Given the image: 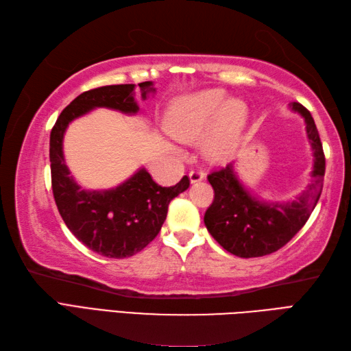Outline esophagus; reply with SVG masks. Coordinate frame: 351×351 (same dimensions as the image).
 I'll list each match as a JSON object with an SVG mask.
<instances>
[{
    "label": "esophagus",
    "mask_w": 351,
    "mask_h": 351,
    "mask_svg": "<svg viewBox=\"0 0 351 351\" xmlns=\"http://www.w3.org/2000/svg\"><path fill=\"white\" fill-rule=\"evenodd\" d=\"M204 177H206L204 171H201V169H193V171H191V173H189V180H191V183H198V182H201Z\"/></svg>",
    "instance_id": "obj_1"
}]
</instances>
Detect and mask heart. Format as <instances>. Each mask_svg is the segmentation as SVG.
<instances>
[{"label":"heart","instance_id":"1","mask_svg":"<svg viewBox=\"0 0 351 351\" xmlns=\"http://www.w3.org/2000/svg\"><path fill=\"white\" fill-rule=\"evenodd\" d=\"M247 115L246 105L237 99L227 100L221 90L202 91L186 99L174 114V130L178 136L195 139L206 134L216 121L212 150L222 153L243 128Z\"/></svg>","mask_w":351,"mask_h":351}]
</instances>
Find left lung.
Returning a JSON list of instances; mask_svg holds the SVG:
<instances>
[{"label":"left lung","mask_w":351,"mask_h":351,"mask_svg":"<svg viewBox=\"0 0 351 351\" xmlns=\"http://www.w3.org/2000/svg\"><path fill=\"white\" fill-rule=\"evenodd\" d=\"M290 108L305 119L306 135L314 152L311 173L314 180L298 199L288 202L256 199L239 180L232 163L207 176L215 198L206 210V227L225 251L241 258L269 255L287 245L306 223L322 195L326 159L320 135L305 106L293 102Z\"/></svg>","instance_id":"left-lung-1"}]
</instances>
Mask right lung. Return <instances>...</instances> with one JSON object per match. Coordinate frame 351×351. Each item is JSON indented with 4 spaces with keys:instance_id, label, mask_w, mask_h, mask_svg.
<instances>
[{
    "instance_id": "1",
    "label": "right lung",
    "mask_w": 351,
    "mask_h": 351,
    "mask_svg": "<svg viewBox=\"0 0 351 351\" xmlns=\"http://www.w3.org/2000/svg\"><path fill=\"white\" fill-rule=\"evenodd\" d=\"M138 85L143 99L156 91L152 81ZM134 90V84H120L85 91L64 108L51 130V178L58 212L77 240L108 258H128L143 251L159 234L171 199L189 188L188 176L176 186L162 188L144 168L108 191L81 189L70 176L63 154L69 123L95 108L136 114Z\"/></svg>"
}]
</instances>
